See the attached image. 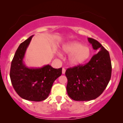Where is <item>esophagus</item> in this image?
<instances>
[{
  "instance_id": "esophagus-1",
  "label": "esophagus",
  "mask_w": 123,
  "mask_h": 123,
  "mask_svg": "<svg viewBox=\"0 0 123 123\" xmlns=\"http://www.w3.org/2000/svg\"><path fill=\"white\" fill-rule=\"evenodd\" d=\"M65 71H66L65 69L64 68H63L62 70V74H65Z\"/></svg>"
}]
</instances>
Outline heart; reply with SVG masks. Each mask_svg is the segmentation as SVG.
<instances>
[{
  "mask_svg": "<svg viewBox=\"0 0 123 123\" xmlns=\"http://www.w3.org/2000/svg\"><path fill=\"white\" fill-rule=\"evenodd\" d=\"M62 50L65 54L69 55L68 61L72 66L84 63L88 60L91 53L90 47L77 41H72L65 44Z\"/></svg>",
  "mask_w": 123,
  "mask_h": 123,
  "instance_id": "heart-1",
  "label": "heart"
}]
</instances>
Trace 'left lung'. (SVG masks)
<instances>
[{"instance_id": "8db88e82", "label": "left lung", "mask_w": 123, "mask_h": 123, "mask_svg": "<svg viewBox=\"0 0 123 123\" xmlns=\"http://www.w3.org/2000/svg\"><path fill=\"white\" fill-rule=\"evenodd\" d=\"M88 40L97 54L85 65L69 68L65 72L68 79L66 91L69 97L74 101L95 99L104 92L111 80L109 53L97 40L90 37Z\"/></svg>"}]
</instances>
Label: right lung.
Here are the masks:
<instances>
[{
    "instance_id": "1",
    "label": "right lung",
    "mask_w": 123,
    "mask_h": 123,
    "mask_svg": "<svg viewBox=\"0 0 123 123\" xmlns=\"http://www.w3.org/2000/svg\"><path fill=\"white\" fill-rule=\"evenodd\" d=\"M33 35L20 44L11 64L12 85L18 95L31 101H42L50 94L53 83L62 74V68H53L50 65L33 68L25 65V53Z\"/></svg>"
}]
</instances>
